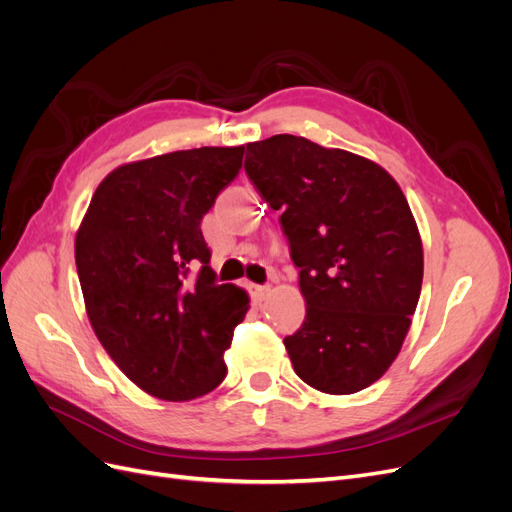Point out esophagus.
Returning a JSON list of instances; mask_svg holds the SVG:
<instances>
[{"label":"esophagus","mask_w":512,"mask_h":512,"mask_svg":"<svg viewBox=\"0 0 512 512\" xmlns=\"http://www.w3.org/2000/svg\"><path fill=\"white\" fill-rule=\"evenodd\" d=\"M269 286H250V294H252V301L258 305V303H262L267 299V294H269Z\"/></svg>","instance_id":"esophagus-1"}]
</instances>
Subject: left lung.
<instances>
[{
  "label": "left lung",
  "mask_w": 512,
  "mask_h": 512,
  "mask_svg": "<svg viewBox=\"0 0 512 512\" xmlns=\"http://www.w3.org/2000/svg\"><path fill=\"white\" fill-rule=\"evenodd\" d=\"M245 173L299 267L307 314L284 346L314 389L374 384L404 344L423 284V245L397 181L371 160L275 134L247 143Z\"/></svg>",
  "instance_id": "obj_1"
}]
</instances>
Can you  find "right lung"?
Masks as SVG:
<instances>
[{"label": "right lung", "instance_id": "1", "mask_svg": "<svg viewBox=\"0 0 512 512\" xmlns=\"http://www.w3.org/2000/svg\"><path fill=\"white\" fill-rule=\"evenodd\" d=\"M245 147H200L123 164L76 232V271L91 327L136 386L166 401L207 395L247 294L215 284L200 222L239 175Z\"/></svg>", "mask_w": 512, "mask_h": 512}]
</instances>
